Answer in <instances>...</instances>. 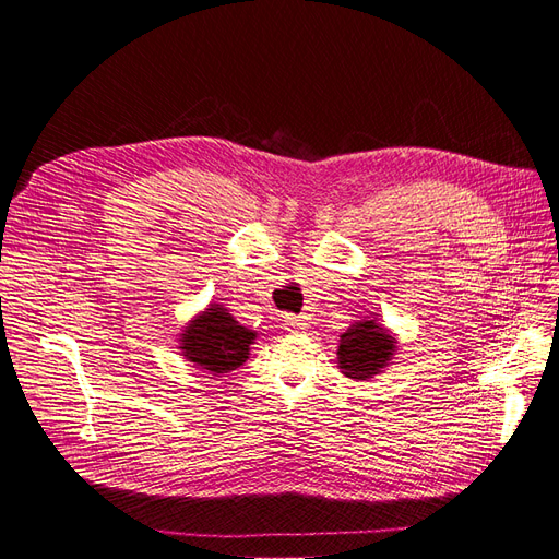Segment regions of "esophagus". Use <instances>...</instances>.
Instances as JSON below:
<instances>
[{
  "label": "esophagus",
  "instance_id": "obj_1",
  "mask_svg": "<svg viewBox=\"0 0 559 559\" xmlns=\"http://www.w3.org/2000/svg\"><path fill=\"white\" fill-rule=\"evenodd\" d=\"M284 321H286V329H289V331H300V329H306V321H302L300 317L289 314V317H284Z\"/></svg>",
  "mask_w": 559,
  "mask_h": 559
}]
</instances>
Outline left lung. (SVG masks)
Listing matches in <instances>:
<instances>
[{
    "label": "left lung",
    "mask_w": 559,
    "mask_h": 559,
    "mask_svg": "<svg viewBox=\"0 0 559 559\" xmlns=\"http://www.w3.org/2000/svg\"><path fill=\"white\" fill-rule=\"evenodd\" d=\"M392 352V335H386V331L376 324V319H368L341 335L337 359H341V368L347 378L366 380L378 376V370L389 361Z\"/></svg>",
    "instance_id": "8db88e82"
}]
</instances>
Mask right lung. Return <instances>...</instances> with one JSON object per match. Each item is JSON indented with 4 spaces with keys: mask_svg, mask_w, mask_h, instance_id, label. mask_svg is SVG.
<instances>
[{
    "mask_svg": "<svg viewBox=\"0 0 559 559\" xmlns=\"http://www.w3.org/2000/svg\"><path fill=\"white\" fill-rule=\"evenodd\" d=\"M257 333L238 324L224 308H210L181 333L183 357L214 376L230 373L247 361Z\"/></svg>",
    "mask_w": 559,
    "mask_h": 559,
    "instance_id": "right-lung-1",
    "label": "right lung"
}]
</instances>
